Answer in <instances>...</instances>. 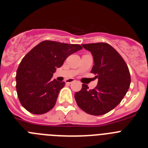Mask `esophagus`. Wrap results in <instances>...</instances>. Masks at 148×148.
Returning <instances> with one entry per match:
<instances>
[{
  "label": "esophagus",
  "mask_w": 148,
  "mask_h": 148,
  "mask_svg": "<svg viewBox=\"0 0 148 148\" xmlns=\"http://www.w3.org/2000/svg\"><path fill=\"white\" fill-rule=\"evenodd\" d=\"M74 81H75L74 79H73V78H70V79H66V80L65 81V82H66V84H71V83H73Z\"/></svg>",
  "instance_id": "1"
}]
</instances>
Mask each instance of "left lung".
I'll return each instance as SVG.
<instances>
[{
    "label": "left lung",
    "instance_id": "8db88e82",
    "mask_svg": "<svg viewBox=\"0 0 148 148\" xmlns=\"http://www.w3.org/2000/svg\"><path fill=\"white\" fill-rule=\"evenodd\" d=\"M92 55L94 65L91 73L96 74L97 86L89 90L83 84L75 93L77 104L82 110L93 116L108 113L118 105L130 84L129 69L119 53L107 43L82 45Z\"/></svg>",
    "mask_w": 148,
    "mask_h": 148
}]
</instances>
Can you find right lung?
I'll return each instance as SVG.
<instances>
[{"instance_id":"right-lung-1","label":"right lung","mask_w":148,"mask_h":148,"mask_svg":"<svg viewBox=\"0 0 148 148\" xmlns=\"http://www.w3.org/2000/svg\"><path fill=\"white\" fill-rule=\"evenodd\" d=\"M82 49L79 44L44 40L23 57L16 74L17 93L23 108L38 115L54 108L65 83L52 80L53 73L68 56Z\"/></svg>"}]
</instances>
